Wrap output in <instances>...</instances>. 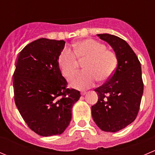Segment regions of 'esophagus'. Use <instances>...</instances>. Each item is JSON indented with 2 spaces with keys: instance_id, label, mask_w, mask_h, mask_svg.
<instances>
[{
  "instance_id": "34e87169",
  "label": "esophagus",
  "mask_w": 155,
  "mask_h": 155,
  "mask_svg": "<svg viewBox=\"0 0 155 155\" xmlns=\"http://www.w3.org/2000/svg\"><path fill=\"white\" fill-rule=\"evenodd\" d=\"M86 93H87L86 91H82V92H81V94H82V95H85V94H86Z\"/></svg>"
}]
</instances>
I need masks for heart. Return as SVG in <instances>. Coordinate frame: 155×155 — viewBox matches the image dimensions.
Instances as JSON below:
<instances>
[{
  "label": "heart",
  "instance_id": "heart-1",
  "mask_svg": "<svg viewBox=\"0 0 155 155\" xmlns=\"http://www.w3.org/2000/svg\"><path fill=\"white\" fill-rule=\"evenodd\" d=\"M74 51L65 47L59 54L58 62L62 73L66 77L71 76L79 66V60H85V70L71 76L70 83L78 89H87L93 86L99 79L101 82L109 79L116 69L118 59L112 51L107 49L103 43L87 39L73 45Z\"/></svg>",
  "mask_w": 155,
  "mask_h": 155
}]
</instances>
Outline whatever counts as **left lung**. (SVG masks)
Returning a JSON list of instances; mask_svg holds the SVG:
<instances>
[{"label":"left lung","mask_w":155,"mask_h":155,"mask_svg":"<svg viewBox=\"0 0 155 155\" xmlns=\"http://www.w3.org/2000/svg\"><path fill=\"white\" fill-rule=\"evenodd\" d=\"M107 42L118 59L115 72L105 83L94 89L98 101L91 107L92 118L106 132H117L137 118L143 94L141 64L123 39L109 34H97Z\"/></svg>","instance_id":"8db88e82"}]
</instances>
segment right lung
Returning a JSON list of instances; mask_svg holds the SVG:
<instances>
[{
    "instance_id": "obj_1",
    "label": "right lung",
    "mask_w": 155,
    "mask_h": 155,
    "mask_svg": "<svg viewBox=\"0 0 155 155\" xmlns=\"http://www.w3.org/2000/svg\"><path fill=\"white\" fill-rule=\"evenodd\" d=\"M64 40L40 38L19 53L13 73L14 101L31 130L43 137L59 135L68 127L80 92L68 88L59 68Z\"/></svg>"
}]
</instances>
